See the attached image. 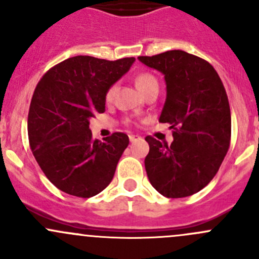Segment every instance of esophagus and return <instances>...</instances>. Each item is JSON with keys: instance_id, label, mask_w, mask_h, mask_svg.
Masks as SVG:
<instances>
[{"instance_id": "1", "label": "esophagus", "mask_w": 259, "mask_h": 259, "mask_svg": "<svg viewBox=\"0 0 259 259\" xmlns=\"http://www.w3.org/2000/svg\"><path fill=\"white\" fill-rule=\"evenodd\" d=\"M140 139H142V138H140L139 135H129V140L132 143L137 142V140H140Z\"/></svg>"}]
</instances>
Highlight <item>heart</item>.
Listing matches in <instances>:
<instances>
[{"label": "heart", "mask_w": 259, "mask_h": 259, "mask_svg": "<svg viewBox=\"0 0 259 259\" xmlns=\"http://www.w3.org/2000/svg\"><path fill=\"white\" fill-rule=\"evenodd\" d=\"M135 85L139 89L140 93L145 94L146 91L150 90L153 88H158V80L155 79V76H153L151 74H148V72H144V74L138 75L137 79H135ZM115 90H116V86H111L110 89L106 93V99L108 100H111L114 98Z\"/></svg>", "instance_id": "heart-1"}]
</instances>
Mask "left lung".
Segmentation results:
<instances>
[{
	"instance_id": "8db88e82",
	"label": "left lung",
	"mask_w": 259,
	"mask_h": 259,
	"mask_svg": "<svg viewBox=\"0 0 259 259\" xmlns=\"http://www.w3.org/2000/svg\"><path fill=\"white\" fill-rule=\"evenodd\" d=\"M138 59L164 75L166 99L159 121L170 125L174 138L170 145L145 138L149 182L164 197H189L214 178L228 151L226 89L209 62L182 50Z\"/></svg>"
}]
</instances>
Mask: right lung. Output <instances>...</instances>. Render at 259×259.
Masks as SVG:
<instances>
[{"instance_id": "right-lung-1", "label": "right lung", "mask_w": 259, "mask_h": 259, "mask_svg": "<svg viewBox=\"0 0 259 259\" xmlns=\"http://www.w3.org/2000/svg\"><path fill=\"white\" fill-rule=\"evenodd\" d=\"M134 61L135 57H70L50 69L36 86L28 140L40 168L62 192L90 198L113 180L129 138L114 133L100 142L93 139L89 125L94 115L105 111L106 93Z\"/></svg>"}]
</instances>
